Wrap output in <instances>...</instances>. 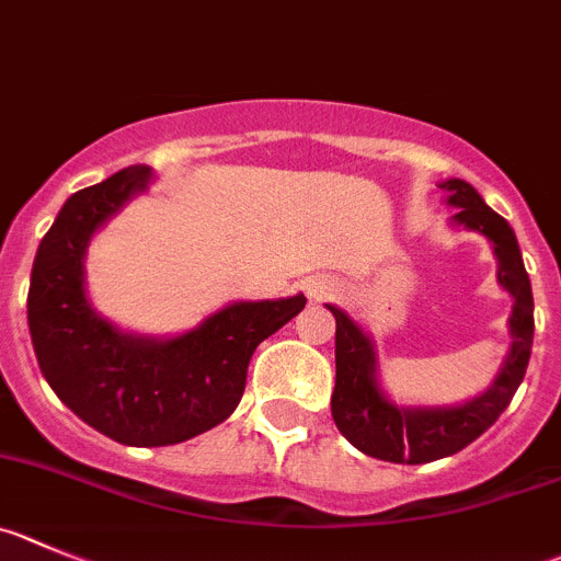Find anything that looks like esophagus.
Wrapping results in <instances>:
<instances>
[{
    "label": "esophagus",
    "mask_w": 561,
    "mask_h": 561,
    "mask_svg": "<svg viewBox=\"0 0 561 561\" xmlns=\"http://www.w3.org/2000/svg\"><path fill=\"white\" fill-rule=\"evenodd\" d=\"M332 290H334V282L329 279H316L307 285V296H310L312 301H321V298H327Z\"/></svg>",
    "instance_id": "obj_1"
}]
</instances>
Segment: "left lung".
I'll use <instances>...</instances> for the list:
<instances>
[{
    "instance_id": "obj_1",
    "label": "left lung",
    "mask_w": 561,
    "mask_h": 561,
    "mask_svg": "<svg viewBox=\"0 0 561 561\" xmlns=\"http://www.w3.org/2000/svg\"><path fill=\"white\" fill-rule=\"evenodd\" d=\"M439 191L446 193L451 207H457L451 221L484 234L493 245V254L499 256V285L515 298L510 316L512 345L501 374L476 399L459 407H399L387 399L376 379V352L368 334L343 310L329 305L337 321L334 332L337 379L332 392V417L340 434L354 448L385 462L423 465L451 457L470 446L510 407L531 357L534 298L515 232L506 218H501L493 207H486L484 198L465 180H446Z\"/></svg>"
}]
</instances>
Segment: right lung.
Wrapping results in <instances>:
<instances>
[{"label":"right lung","mask_w":561,"mask_h":561,"mask_svg":"<svg viewBox=\"0 0 561 561\" xmlns=\"http://www.w3.org/2000/svg\"><path fill=\"white\" fill-rule=\"evenodd\" d=\"M149 180V165H129L68 198L41 240L27 296L35 357L57 399L135 448L176 446L227 421L256 345L307 305L301 293L234 301L180 337H140L104 321L85 296L88 243Z\"/></svg>","instance_id":"obj_1"}]
</instances>
